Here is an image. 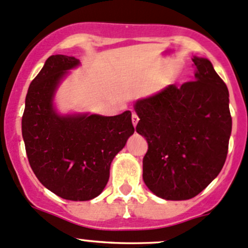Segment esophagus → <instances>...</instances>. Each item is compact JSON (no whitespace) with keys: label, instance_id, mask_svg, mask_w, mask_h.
<instances>
[{"label":"esophagus","instance_id":"obj_1","mask_svg":"<svg viewBox=\"0 0 248 248\" xmlns=\"http://www.w3.org/2000/svg\"><path fill=\"white\" fill-rule=\"evenodd\" d=\"M139 120H140V119H139V116L135 114V113H133V115H132V122H133V124H134V127H136V124H138V122H139Z\"/></svg>","mask_w":248,"mask_h":248}]
</instances>
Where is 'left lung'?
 Segmentation results:
<instances>
[{
  "label": "left lung",
  "instance_id": "left-lung-1",
  "mask_svg": "<svg viewBox=\"0 0 248 248\" xmlns=\"http://www.w3.org/2000/svg\"><path fill=\"white\" fill-rule=\"evenodd\" d=\"M195 81L139 99L136 132L144 136L143 181L167 201L193 198L218 176L229 149V90L211 62L193 57Z\"/></svg>",
  "mask_w": 248,
  "mask_h": 248
}]
</instances>
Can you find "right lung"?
<instances>
[{"label":"right lung","mask_w":248,"mask_h":248,"mask_svg":"<svg viewBox=\"0 0 248 248\" xmlns=\"http://www.w3.org/2000/svg\"><path fill=\"white\" fill-rule=\"evenodd\" d=\"M79 59L53 55L31 81L25 98L22 135L30 167L50 191L69 201L98 197L109 178L110 163L133 135L132 113L104 116L61 114L55 95Z\"/></svg>","instance_id":"1"}]
</instances>
